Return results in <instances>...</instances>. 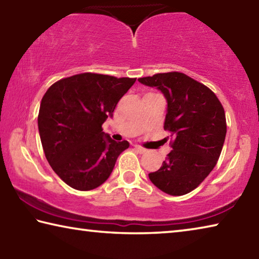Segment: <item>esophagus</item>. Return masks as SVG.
Segmentation results:
<instances>
[{"mask_svg":"<svg viewBox=\"0 0 259 259\" xmlns=\"http://www.w3.org/2000/svg\"><path fill=\"white\" fill-rule=\"evenodd\" d=\"M134 147H135V150L137 151L138 153H140V154H143V153H145L146 152V150L144 147H142V146H139V145H134Z\"/></svg>","mask_w":259,"mask_h":259,"instance_id":"1","label":"esophagus"}]
</instances>
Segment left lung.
<instances>
[{
	"label": "left lung",
	"instance_id": "obj_1",
	"mask_svg": "<svg viewBox=\"0 0 259 259\" xmlns=\"http://www.w3.org/2000/svg\"><path fill=\"white\" fill-rule=\"evenodd\" d=\"M138 81L163 94L168 104L164 130L172 137V151L148 177L166 194H187L204 181L219 159L226 136L224 108L208 87L184 73H160Z\"/></svg>",
	"mask_w": 259,
	"mask_h": 259
}]
</instances>
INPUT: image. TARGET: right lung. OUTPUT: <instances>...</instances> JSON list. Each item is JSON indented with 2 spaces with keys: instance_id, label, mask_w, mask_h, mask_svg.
Here are the masks:
<instances>
[{
  "instance_id": "obj_1",
  "label": "right lung",
  "mask_w": 259,
  "mask_h": 259,
  "mask_svg": "<svg viewBox=\"0 0 259 259\" xmlns=\"http://www.w3.org/2000/svg\"><path fill=\"white\" fill-rule=\"evenodd\" d=\"M136 78L82 73L54 83L41 100L37 125L43 151L54 171L78 191H90L111 176L129 147L102 125Z\"/></svg>"
}]
</instances>
